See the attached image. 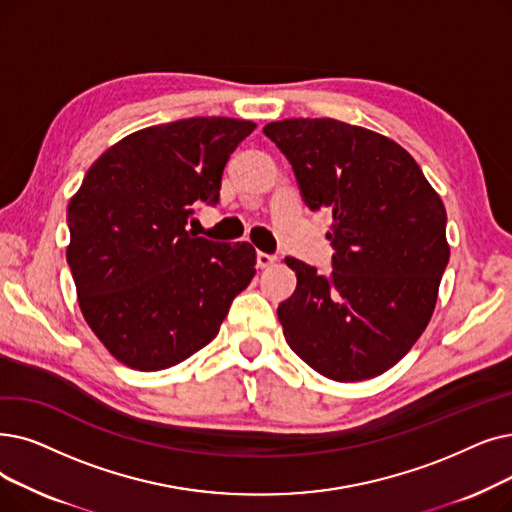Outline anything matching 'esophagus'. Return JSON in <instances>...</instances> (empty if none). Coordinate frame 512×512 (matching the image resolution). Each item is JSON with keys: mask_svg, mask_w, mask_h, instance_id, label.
Returning a JSON list of instances; mask_svg holds the SVG:
<instances>
[{"mask_svg": "<svg viewBox=\"0 0 512 512\" xmlns=\"http://www.w3.org/2000/svg\"><path fill=\"white\" fill-rule=\"evenodd\" d=\"M278 261L276 255H268V253H257V268L265 270V268H272V265Z\"/></svg>", "mask_w": 512, "mask_h": 512, "instance_id": "esophagus-1", "label": "esophagus"}]
</instances>
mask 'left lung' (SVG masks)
<instances>
[{
  "label": "left lung",
  "mask_w": 512,
  "mask_h": 512,
  "mask_svg": "<svg viewBox=\"0 0 512 512\" xmlns=\"http://www.w3.org/2000/svg\"><path fill=\"white\" fill-rule=\"evenodd\" d=\"M291 161L311 211H332V272L297 274L278 305L284 339L326 379L355 383L395 366L427 328L450 259L446 207L397 142L337 119L263 127Z\"/></svg>",
  "instance_id": "1"
}]
</instances>
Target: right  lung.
<instances>
[{
    "label": "right lung",
    "instance_id": "obj_1",
    "mask_svg": "<svg viewBox=\"0 0 512 512\" xmlns=\"http://www.w3.org/2000/svg\"><path fill=\"white\" fill-rule=\"evenodd\" d=\"M257 125L194 117L133 131L104 150L73 194L66 261L81 314L121 364L154 372L209 345L255 276L249 242L186 230L219 201L221 173Z\"/></svg>",
    "mask_w": 512,
    "mask_h": 512
}]
</instances>
